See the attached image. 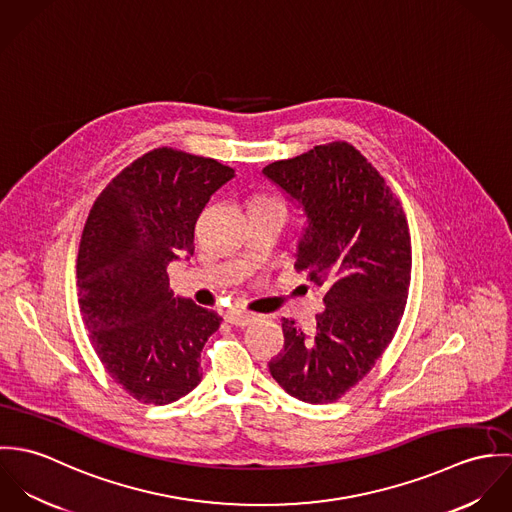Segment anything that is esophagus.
Segmentation results:
<instances>
[{
	"mask_svg": "<svg viewBox=\"0 0 512 512\" xmlns=\"http://www.w3.org/2000/svg\"><path fill=\"white\" fill-rule=\"evenodd\" d=\"M224 319H226L230 325H234V327H246V325H250L252 321H256V315L246 313V311H228V313L224 315Z\"/></svg>",
	"mask_w": 512,
	"mask_h": 512,
	"instance_id": "obj_1",
	"label": "esophagus"
}]
</instances>
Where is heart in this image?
Returning <instances> with one entry per match:
<instances>
[{
	"label": "heart",
	"mask_w": 512,
	"mask_h": 512,
	"mask_svg": "<svg viewBox=\"0 0 512 512\" xmlns=\"http://www.w3.org/2000/svg\"><path fill=\"white\" fill-rule=\"evenodd\" d=\"M266 203H280L278 199H274V197H266V195H262V197H256L254 201H252V205H266ZM250 205V207H252Z\"/></svg>",
	"instance_id": "heart-1"
}]
</instances>
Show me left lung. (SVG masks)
Returning <instances> with one entry per match:
<instances>
[{"mask_svg": "<svg viewBox=\"0 0 512 512\" xmlns=\"http://www.w3.org/2000/svg\"><path fill=\"white\" fill-rule=\"evenodd\" d=\"M264 175L303 205L309 226L295 270L325 288L313 331L282 319L284 351L268 366L293 398L337 402L376 365L404 315L412 276L408 220L349 142L274 161Z\"/></svg>", "mask_w": 512, "mask_h": 512, "instance_id": "1", "label": "left lung"}]
</instances>
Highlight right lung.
I'll return each instance as SVG.
<instances>
[{"label": "right lung", "mask_w": 512, "mask_h": 512, "mask_svg": "<svg viewBox=\"0 0 512 512\" xmlns=\"http://www.w3.org/2000/svg\"><path fill=\"white\" fill-rule=\"evenodd\" d=\"M232 177L213 157L157 147L90 209L76 258L78 305L100 363L138 402L171 404L201 382V351L222 319L175 297L167 266L193 254L195 222Z\"/></svg>", "instance_id": "1"}]
</instances>
